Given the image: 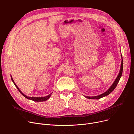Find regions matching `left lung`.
Wrapping results in <instances>:
<instances>
[{
	"instance_id": "8db88e82",
	"label": "left lung",
	"mask_w": 134,
	"mask_h": 134,
	"mask_svg": "<svg viewBox=\"0 0 134 134\" xmlns=\"http://www.w3.org/2000/svg\"><path fill=\"white\" fill-rule=\"evenodd\" d=\"M121 66H120V69L119 71V73L118 74L117 78L116 79L115 81H114V82L113 83V84L111 85V86L110 87V88L107 91H105L104 93L98 95V96H95V97H87V96H84L85 98H87V99H101L103 97H106L107 95H108L109 94H110L115 88L116 87L121 76H122V70H123V59H122V55H121Z\"/></svg>"
}]
</instances>
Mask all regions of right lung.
Instances as JSON below:
<instances>
[{
  "label": "right lung",
  "instance_id": "1",
  "mask_svg": "<svg viewBox=\"0 0 134 134\" xmlns=\"http://www.w3.org/2000/svg\"><path fill=\"white\" fill-rule=\"evenodd\" d=\"M10 77H11V79H12V82H13V83L14 84L15 86L17 87V88L18 89V90L19 91V92H20L21 93V94L23 95V96H24L25 98H26V99H29V100H32V101H36V102H43V101H45L48 100V99L50 98V97H51V94H52V93H50L49 95H47V96L44 97H27V96H26V95H25L23 93H22V91L20 90V88H19L17 87V85H16V84H15V83L14 82V80H13V78H12L11 75H10Z\"/></svg>",
  "mask_w": 134,
  "mask_h": 134
}]
</instances>
